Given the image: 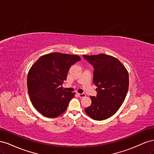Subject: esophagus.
I'll use <instances>...</instances> for the list:
<instances>
[{
	"label": "esophagus",
	"instance_id": "34e87169",
	"mask_svg": "<svg viewBox=\"0 0 154 154\" xmlns=\"http://www.w3.org/2000/svg\"><path fill=\"white\" fill-rule=\"evenodd\" d=\"M78 96L80 97V98H82V97H85V94H83V93H82V94H80V93H78Z\"/></svg>",
	"mask_w": 154,
	"mask_h": 154
}]
</instances>
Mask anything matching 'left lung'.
<instances>
[{"label": "left lung", "instance_id": "8db88e82", "mask_svg": "<svg viewBox=\"0 0 154 154\" xmlns=\"http://www.w3.org/2000/svg\"><path fill=\"white\" fill-rule=\"evenodd\" d=\"M94 68L93 82L97 96H90L91 105L85 112L94 120H103L113 116L127 96L129 78L127 69L119 60L104 54L83 55Z\"/></svg>", "mask_w": 154, "mask_h": 154}]
</instances>
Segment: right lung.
<instances>
[{"label":"right lung","instance_id":"obj_1","mask_svg":"<svg viewBox=\"0 0 154 154\" xmlns=\"http://www.w3.org/2000/svg\"><path fill=\"white\" fill-rule=\"evenodd\" d=\"M77 55L53 53L42 56L27 74V89L32 104L47 118L63 114L75 93L62 86L73 64L80 61Z\"/></svg>","mask_w":154,"mask_h":154}]
</instances>
